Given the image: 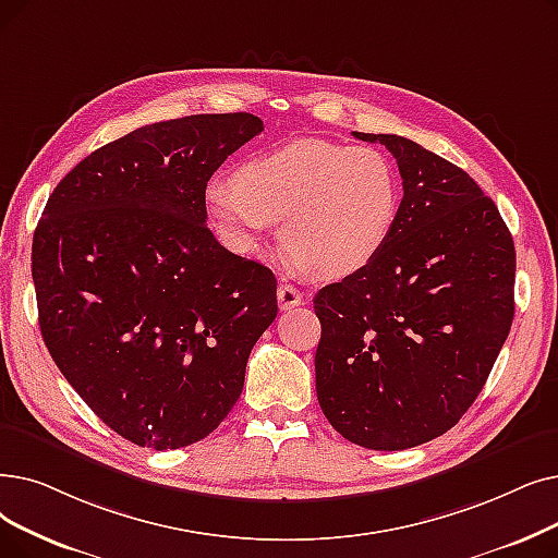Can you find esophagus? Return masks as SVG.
Instances as JSON below:
<instances>
[{"instance_id": "1", "label": "esophagus", "mask_w": 558, "mask_h": 558, "mask_svg": "<svg viewBox=\"0 0 558 558\" xmlns=\"http://www.w3.org/2000/svg\"><path fill=\"white\" fill-rule=\"evenodd\" d=\"M303 303V294L294 284H280L278 287V305L280 310H292Z\"/></svg>"}]
</instances>
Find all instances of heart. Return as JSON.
Wrapping results in <instances>:
<instances>
[{
	"label": "heart",
	"mask_w": 558,
	"mask_h": 558,
	"mask_svg": "<svg viewBox=\"0 0 558 558\" xmlns=\"http://www.w3.org/2000/svg\"><path fill=\"white\" fill-rule=\"evenodd\" d=\"M205 205L234 253H257L284 221L296 269L335 280L365 269L387 244L399 214V180L390 159L367 145L294 141L241 163L232 184L211 180Z\"/></svg>",
	"instance_id": "obj_1"
}]
</instances>
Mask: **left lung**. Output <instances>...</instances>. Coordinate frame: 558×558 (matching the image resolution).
<instances>
[{
  "label": "left lung",
  "mask_w": 558,
  "mask_h": 558,
  "mask_svg": "<svg viewBox=\"0 0 558 558\" xmlns=\"http://www.w3.org/2000/svg\"><path fill=\"white\" fill-rule=\"evenodd\" d=\"M397 159L403 198L383 251L314 296L326 420L353 445L399 451L468 413L513 324L515 246L493 198L397 134L353 132Z\"/></svg>",
  "instance_id": "8db88e82"
}]
</instances>
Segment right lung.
I'll list each match as a JSON object with an SVG mask.
<instances>
[{
  "mask_svg": "<svg viewBox=\"0 0 558 558\" xmlns=\"http://www.w3.org/2000/svg\"><path fill=\"white\" fill-rule=\"evenodd\" d=\"M262 130L253 113L138 128L72 168L34 232L45 347L93 413L138 447L207 438L278 314L271 269L205 226L209 178Z\"/></svg>",
  "mask_w": 558,
  "mask_h": 558,
  "instance_id": "add662e5",
  "label": "right lung"
}]
</instances>
